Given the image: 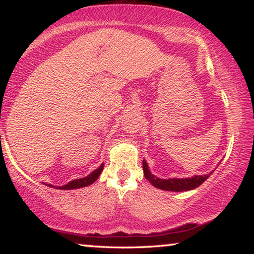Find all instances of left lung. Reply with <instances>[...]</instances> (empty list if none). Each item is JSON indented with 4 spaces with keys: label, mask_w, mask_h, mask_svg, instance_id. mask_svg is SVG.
Wrapping results in <instances>:
<instances>
[{
    "label": "left lung",
    "mask_w": 254,
    "mask_h": 254,
    "mask_svg": "<svg viewBox=\"0 0 254 254\" xmlns=\"http://www.w3.org/2000/svg\"><path fill=\"white\" fill-rule=\"evenodd\" d=\"M142 168H143L145 179L149 180L152 186L164 190H172V192H184V190H194L196 189V187H199L201 184L204 183L208 178H209V175H204V176H194L193 178H186V179H177V178L161 179V178H157V177H155L154 175H151V172L149 171L148 164L145 161H143Z\"/></svg>",
    "instance_id": "1"
}]
</instances>
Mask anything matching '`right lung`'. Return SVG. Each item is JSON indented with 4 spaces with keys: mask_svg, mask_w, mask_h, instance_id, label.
I'll return each mask as SVG.
<instances>
[{
    "mask_svg": "<svg viewBox=\"0 0 254 254\" xmlns=\"http://www.w3.org/2000/svg\"><path fill=\"white\" fill-rule=\"evenodd\" d=\"M103 168H104V164H102L98 169H96L95 171L90 173L88 177H84V178H81V179L71 180V182L68 183L67 185L57 187V189H60V190H72V189H79V187H85V186L91 185L92 183H95L96 180L98 179L99 175L103 171ZM48 186H52V185H48ZM52 187H53V186H52Z\"/></svg>",
    "mask_w": 254,
    "mask_h": 254,
    "instance_id": "right-lung-1",
    "label": "right lung"
}]
</instances>
